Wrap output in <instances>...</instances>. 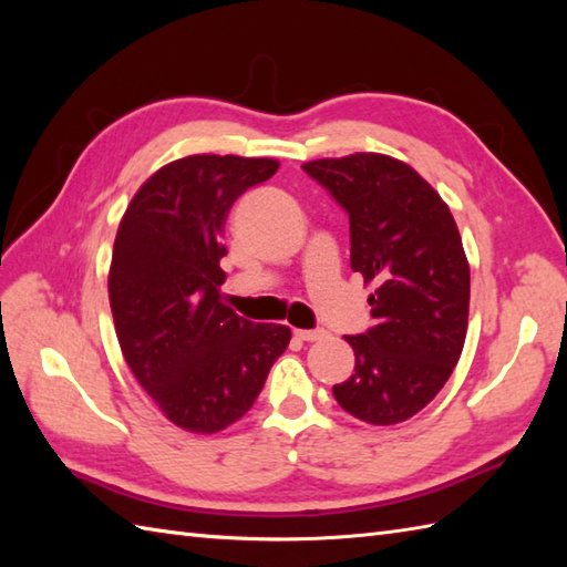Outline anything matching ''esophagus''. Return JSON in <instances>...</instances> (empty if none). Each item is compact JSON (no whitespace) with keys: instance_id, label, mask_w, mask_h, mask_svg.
<instances>
[{"instance_id":"34e87169","label":"esophagus","mask_w":567,"mask_h":567,"mask_svg":"<svg viewBox=\"0 0 567 567\" xmlns=\"http://www.w3.org/2000/svg\"><path fill=\"white\" fill-rule=\"evenodd\" d=\"M295 336L299 341L311 343V341H321L323 336H327V331L323 329H295Z\"/></svg>"}]
</instances>
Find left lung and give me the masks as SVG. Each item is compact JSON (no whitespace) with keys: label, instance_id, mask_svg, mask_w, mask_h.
Listing matches in <instances>:
<instances>
[{"label":"left lung","instance_id":"obj_1","mask_svg":"<svg viewBox=\"0 0 567 567\" xmlns=\"http://www.w3.org/2000/svg\"><path fill=\"white\" fill-rule=\"evenodd\" d=\"M348 212L351 268L375 282V319L346 336L355 372L333 384L336 402L372 426L412 419L463 353L470 265L449 204L412 165L382 153H353L302 165Z\"/></svg>","mask_w":567,"mask_h":567}]
</instances>
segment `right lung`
<instances>
[{
	"mask_svg": "<svg viewBox=\"0 0 567 567\" xmlns=\"http://www.w3.org/2000/svg\"><path fill=\"white\" fill-rule=\"evenodd\" d=\"M280 163L187 155L138 187L118 224L110 305L126 365L167 421L219 433L244 416L292 339L221 302L219 260L231 204Z\"/></svg>",
	"mask_w": 567,
	"mask_h": 567,
	"instance_id": "add662e5",
	"label": "right lung"
}]
</instances>
